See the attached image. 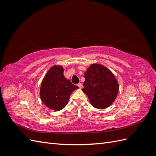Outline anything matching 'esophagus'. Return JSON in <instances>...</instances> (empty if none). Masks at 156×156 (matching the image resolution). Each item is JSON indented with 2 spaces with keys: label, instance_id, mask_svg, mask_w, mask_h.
Instances as JSON below:
<instances>
[{
  "label": "esophagus",
  "instance_id": "1",
  "mask_svg": "<svg viewBox=\"0 0 156 156\" xmlns=\"http://www.w3.org/2000/svg\"><path fill=\"white\" fill-rule=\"evenodd\" d=\"M77 86L79 87V88H83V84H81V83H79L77 84Z\"/></svg>",
  "mask_w": 156,
  "mask_h": 156
}]
</instances>
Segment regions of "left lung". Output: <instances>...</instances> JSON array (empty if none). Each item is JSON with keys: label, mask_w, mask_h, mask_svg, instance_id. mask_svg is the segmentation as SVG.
I'll use <instances>...</instances> for the list:
<instances>
[{"label": "left lung", "mask_w": 156, "mask_h": 156, "mask_svg": "<svg viewBox=\"0 0 156 156\" xmlns=\"http://www.w3.org/2000/svg\"><path fill=\"white\" fill-rule=\"evenodd\" d=\"M84 88L90 104L103 109L111 105L119 91V84L111 70L100 64H92L84 73Z\"/></svg>", "instance_id": "8db88e82"}]
</instances>
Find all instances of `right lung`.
I'll use <instances>...</instances> for the list:
<instances>
[{
  "label": "right lung",
  "instance_id": "1",
  "mask_svg": "<svg viewBox=\"0 0 156 156\" xmlns=\"http://www.w3.org/2000/svg\"><path fill=\"white\" fill-rule=\"evenodd\" d=\"M62 66H52L44 76L40 90L44 104L51 110L58 111L68 104L69 96L79 87L74 85L64 75Z\"/></svg>",
  "mask_w": 156,
  "mask_h": 156
}]
</instances>
